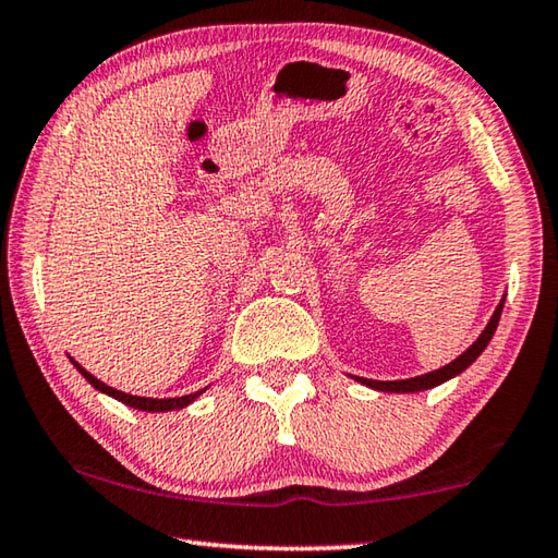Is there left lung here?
<instances>
[{"instance_id": "8db88e82", "label": "left lung", "mask_w": 558, "mask_h": 558, "mask_svg": "<svg viewBox=\"0 0 558 558\" xmlns=\"http://www.w3.org/2000/svg\"><path fill=\"white\" fill-rule=\"evenodd\" d=\"M502 306H505V296L500 299V304H497L495 314L487 320V326L481 336H477L475 343L465 350V353L458 355L453 363H448L444 367L434 369V373H426V375H418V377H409V379H389V383H383V379H365V377H355L360 385H365L369 389H377V392H387V395H414V392H424V389H434L438 385L448 383V379H453L463 373V369L471 367L477 357L483 355V350L490 343L493 336H495V328L500 324V316H502Z\"/></svg>"}]
</instances>
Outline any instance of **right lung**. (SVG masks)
Masks as SVG:
<instances>
[{"label":"right lung","mask_w":558,"mask_h":558,"mask_svg":"<svg viewBox=\"0 0 558 558\" xmlns=\"http://www.w3.org/2000/svg\"><path fill=\"white\" fill-rule=\"evenodd\" d=\"M71 363H73V367L77 369V373H81L87 383H90L97 392H102V395H107V397H112V399H117V402H122V404H126V407H132V409H140V412H173V409H183V407H189V404H193L195 399H198L205 389H198V392H193V395H185V397H169V399H154V397H136V395H126V392H120V389H114V387H110V385H105V383H100V379H97L95 375H90L87 373V369L81 365V363H75V360L71 357Z\"/></svg>","instance_id":"obj_1"}]
</instances>
